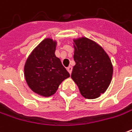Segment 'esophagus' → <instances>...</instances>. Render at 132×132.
I'll return each mask as SVG.
<instances>
[{
  "label": "esophagus",
  "mask_w": 132,
  "mask_h": 132,
  "mask_svg": "<svg viewBox=\"0 0 132 132\" xmlns=\"http://www.w3.org/2000/svg\"><path fill=\"white\" fill-rule=\"evenodd\" d=\"M67 71H69V73L71 74V71H72V67L71 66H69L68 68H67Z\"/></svg>",
  "instance_id": "esophagus-1"
}]
</instances>
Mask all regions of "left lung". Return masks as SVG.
Masks as SVG:
<instances>
[{"instance_id": "8db88e82", "label": "left lung", "mask_w": 132, "mask_h": 132, "mask_svg": "<svg viewBox=\"0 0 132 132\" xmlns=\"http://www.w3.org/2000/svg\"><path fill=\"white\" fill-rule=\"evenodd\" d=\"M73 59L71 78L86 98H98L110 84L113 66L109 57L98 44L87 38L73 40Z\"/></svg>"}]
</instances>
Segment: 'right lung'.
<instances>
[{"mask_svg": "<svg viewBox=\"0 0 132 132\" xmlns=\"http://www.w3.org/2000/svg\"><path fill=\"white\" fill-rule=\"evenodd\" d=\"M56 42L46 38L38 45L24 67L26 81L31 90L43 96L54 94L61 83L70 76L55 55Z\"/></svg>", "mask_w": 132, "mask_h": 132, "instance_id": "1", "label": "right lung"}]
</instances>
